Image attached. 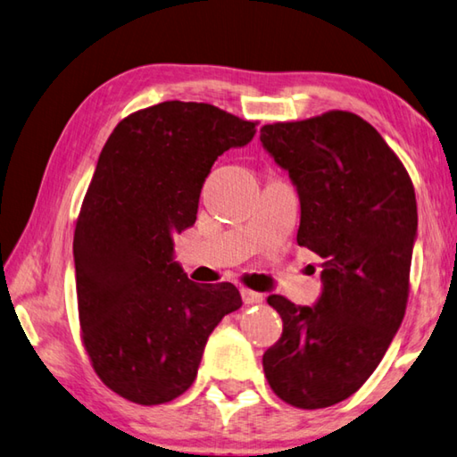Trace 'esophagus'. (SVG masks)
<instances>
[{"instance_id": "1", "label": "esophagus", "mask_w": 457, "mask_h": 457, "mask_svg": "<svg viewBox=\"0 0 457 457\" xmlns=\"http://www.w3.org/2000/svg\"><path fill=\"white\" fill-rule=\"evenodd\" d=\"M242 300L245 305H253V303H262L263 295L257 292H252V289H242Z\"/></svg>"}]
</instances>
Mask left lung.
Masks as SVG:
<instances>
[{
  "label": "left lung",
  "instance_id": "1",
  "mask_svg": "<svg viewBox=\"0 0 457 457\" xmlns=\"http://www.w3.org/2000/svg\"><path fill=\"white\" fill-rule=\"evenodd\" d=\"M260 134L300 197L297 244L323 260L313 305L268 297L284 331L263 353V371L284 402L328 408L358 392L402 326L416 194L384 137L355 113L273 123Z\"/></svg>",
  "mask_w": 457,
  "mask_h": 457
}]
</instances>
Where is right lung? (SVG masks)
I'll return each instance as SVG.
<instances>
[{
	"instance_id": "add662e5",
	"label": "right lung",
	"mask_w": 457,
	"mask_h": 457,
	"mask_svg": "<svg viewBox=\"0 0 457 457\" xmlns=\"http://www.w3.org/2000/svg\"><path fill=\"white\" fill-rule=\"evenodd\" d=\"M255 131L210 104L163 102L120 121L102 149L73 236L78 308L96 373L129 402L184 394L207 337L242 308L234 284L187 279L173 236L195 223L218 155Z\"/></svg>"
}]
</instances>
